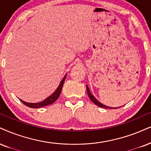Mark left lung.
I'll return each instance as SVG.
<instances>
[{"label": "left lung", "mask_w": 151, "mask_h": 151, "mask_svg": "<svg viewBox=\"0 0 151 151\" xmlns=\"http://www.w3.org/2000/svg\"><path fill=\"white\" fill-rule=\"evenodd\" d=\"M87 94H88L89 97H90V99H91V101H92L94 104H96V106H98L101 107V108H105V109H118V108L121 107V106L116 107V108L109 107V106H105V105H104V104H102L101 103H100V102L99 101L96 99H95V97H94V96H93L92 94H91L90 91V90H89V87H87Z\"/></svg>", "instance_id": "obj_1"}]
</instances>
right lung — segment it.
Returning a JSON list of instances; mask_svg holds the SVG:
<instances>
[{"label":"right lung","instance_id":"1","mask_svg":"<svg viewBox=\"0 0 151 151\" xmlns=\"http://www.w3.org/2000/svg\"><path fill=\"white\" fill-rule=\"evenodd\" d=\"M66 76L64 77V78L62 79V81H61L60 84H59V87H57V90H55V92H54L53 94H52L50 96H48L47 98H46L45 99L43 100V101L38 102V103H28V102L22 101V99H19V100L24 104V105L27 106H29L30 108H32V109L43 107V106H45L50 105V104L54 103V102H55L56 100L59 98V96L61 94V90H62V87H63V85H64L65 79H66Z\"/></svg>","mask_w":151,"mask_h":151}]
</instances>
